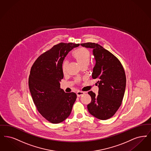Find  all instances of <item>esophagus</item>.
<instances>
[{
    "instance_id": "obj_1",
    "label": "esophagus",
    "mask_w": 151,
    "mask_h": 151,
    "mask_svg": "<svg viewBox=\"0 0 151 151\" xmlns=\"http://www.w3.org/2000/svg\"><path fill=\"white\" fill-rule=\"evenodd\" d=\"M85 94V92L84 91H77L76 93V94H77V96L78 97H80L83 95H84Z\"/></svg>"
}]
</instances>
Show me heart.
<instances>
[{
	"label": "heart",
	"instance_id": "obj_1",
	"mask_svg": "<svg viewBox=\"0 0 151 151\" xmlns=\"http://www.w3.org/2000/svg\"><path fill=\"white\" fill-rule=\"evenodd\" d=\"M73 57L76 60L81 66H88L91 60V54L90 51L85 48H80L74 50L73 53ZM68 62L65 60L62 63V69L64 73L67 72V68Z\"/></svg>",
	"mask_w": 151,
	"mask_h": 151
}]
</instances>
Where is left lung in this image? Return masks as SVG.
<instances>
[{"label":"left lung","mask_w":151,"mask_h":151,"mask_svg":"<svg viewBox=\"0 0 151 151\" xmlns=\"http://www.w3.org/2000/svg\"><path fill=\"white\" fill-rule=\"evenodd\" d=\"M80 45L93 49L96 61L92 78L98 80V94L88 92L91 98L87 106L88 111L98 119L107 120L115 115L124 98L127 81L124 69L117 58L99 44L86 42Z\"/></svg>","instance_id":"left-lung-1"}]
</instances>
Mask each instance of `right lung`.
I'll return each instance as SVG.
<instances>
[{"label": "right lung", "instance_id": "1", "mask_svg": "<svg viewBox=\"0 0 151 151\" xmlns=\"http://www.w3.org/2000/svg\"><path fill=\"white\" fill-rule=\"evenodd\" d=\"M80 44L60 42L40 55L31 68L29 86L37 111L52 124L70 116L77 96L60 88L63 78L62 63L67 54Z\"/></svg>", "mask_w": 151, "mask_h": 151}]
</instances>
